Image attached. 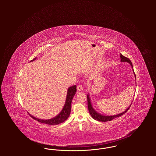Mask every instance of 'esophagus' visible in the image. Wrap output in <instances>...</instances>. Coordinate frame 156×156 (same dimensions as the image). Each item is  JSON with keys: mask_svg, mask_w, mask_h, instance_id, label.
I'll return each instance as SVG.
<instances>
[{"mask_svg": "<svg viewBox=\"0 0 156 156\" xmlns=\"http://www.w3.org/2000/svg\"><path fill=\"white\" fill-rule=\"evenodd\" d=\"M83 90V87H82V85H78L77 86V90L78 91H81Z\"/></svg>", "mask_w": 156, "mask_h": 156, "instance_id": "esophagus-1", "label": "esophagus"}]
</instances>
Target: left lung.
<instances>
[{
    "mask_svg": "<svg viewBox=\"0 0 156 156\" xmlns=\"http://www.w3.org/2000/svg\"><path fill=\"white\" fill-rule=\"evenodd\" d=\"M120 61L121 62H127L128 63H129L131 66V67L132 68L133 70V65H132V63L131 62V61L130 59H129L128 58H127L126 57L123 56V55L120 54ZM134 74L135 76V78H136V75L135 73L134 72ZM87 99H88V110H89V113L90 115H91V116L92 117L93 119H95V120H97L98 121H100V122H108V121H111L112 120H113L116 118H118L119 116L123 115V114H125L126 113V112L127 111L129 110V109L130 108L131 105L132 104V103H131L130 105L128 107V108L125 110V111L121 113H119L118 115H113V116H105V115H102L99 113H98L92 107V104H91V102H90V97H89V94L87 95Z\"/></svg>",
    "mask_w": 156,
    "mask_h": 156,
    "instance_id": "1",
    "label": "left lung"
}]
</instances>
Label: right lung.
I'll use <instances>...</instances> for the list:
<instances>
[{
    "label": "right lung",
    "mask_w": 156,
    "mask_h": 156,
    "mask_svg": "<svg viewBox=\"0 0 156 156\" xmlns=\"http://www.w3.org/2000/svg\"><path fill=\"white\" fill-rule=\"evenodd\" d=\"M36 59V58H34L31 61H33ZM76 86L73 85L72 87H70L67 90V97H66V101L65 105L62 109V111L59 113V114L56 116L55 117L53 118L52 119H47V120H44V119H37L36 118L33 116L29 114L30 117H31L33 119L37 120L38 122L47 124V125H58L59 123H61L66 121L69 117L70 113H71V102L72 100L73 99V97L76 94Z\"/></svg>",
    "instance_id": "1"
}]
</instances>
